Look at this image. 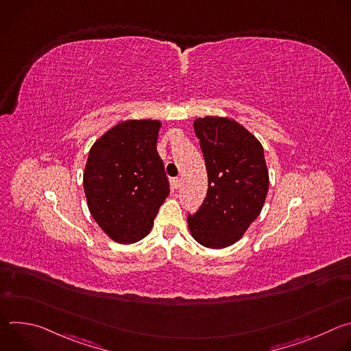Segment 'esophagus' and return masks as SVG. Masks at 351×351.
<instances>
[{
	"label": "esophagus",
	"instance_id": "obj_1",
	"mask_svg": "<svg viewBox=\"0 0 351 351\" xmlns=\"http://www.w3.org/2000/svg\"><path fill=\"white\" fill-rule=\"evenodd\" d=\"M180 182H182V178H173V180H172V183L176 189L180 186Z\"/></svg>",
	"mask_w": 351,
	"mask_h": 351
}]
</instances>
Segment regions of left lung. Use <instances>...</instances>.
I'll return each instance as SVG.
<instances>
[{
    "label": "left lung",
    "instance_id": "1",
    "mask_svg": "<svg viewBox=\"0 0 351 351\" xmlns=\"http://www.w3.org/2000/svg\"><path fill=\"white\" fill-rule=\"evenodd\" d=\"M206 161L208 190L187 215L191 236L208 248L236 243L260 215L269 178L261 143L240 123L219 117L194 121Z\"/></svg>",
    "mask_w": 351,
    "mask_h": 351
}]
</instances>
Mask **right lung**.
I'll return each instance as SVG.
<instances>
[{
  "mask_svg": "<svg viewBox=\"0 0 351 351\" xmlns=\"http://www.w3.org/2000/svg\"><path fill=\"white\" fill-rule=\"evenodd\" d=\"M161 122L126 121L91 147L83 175L88 210L112 240L134 243L153 228L169 194L157 152Z\"/></svg>",
  "mask_w": 351,
  "mask_h": 351,
  "instance_id": "add662e5",
  "label": "right lung"
}]
</instances>
